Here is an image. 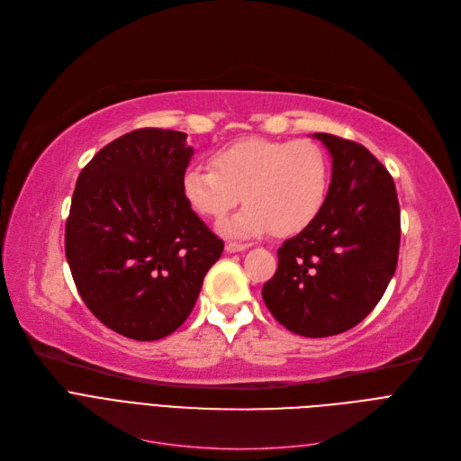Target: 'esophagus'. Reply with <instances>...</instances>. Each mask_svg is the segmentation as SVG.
Masks as SVG:
<instances>
[{"label":"esophagus","instance_id":"34e87169","mask_svg":"<svg viewBox=\"0 0 461 461\" xmlns=\"http://www.w3.org/2000/svg\"><path fill=\"white\" fill-rule=\"evenodd\" d=\"M251 248V243H238V241H229L225 246L227 253H240V251H246Z\"/></svg>","mask_w":461,"mask_h":461}]
</instances>
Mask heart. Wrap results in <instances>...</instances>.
I'll list each match as a JSON object with an SVG mask.
<instances>
[{
	"instance_id": "heart-1",
	"label": "heart",
	"mask_w": 461,
	"mask_h": 461,
	"mask_svg": "<svg viewBox=\"0 0 461 461\" xmlns=\"http://www.w3.org/2000/svg\"><path fill=\"white\" fill-rule=\"evenodd\" d=\"M328 189V156L309 141L241 140L215 152L212 167L189 166L182 175V195L203 218L221 220L243 194L248 206L220 223L232 238L307 229L321 212Z\"/></svg>"
}]
</instances>
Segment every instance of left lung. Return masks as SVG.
Instances as JSON below:
<instances>
[{"instance_id":"8db88e82","label":"left lung","mask_w":461,"mask_h":461,"mask_svg":"<svg viewBox=\"0 0 461 461\" xmlns=\"http://www.w3.org/2000/svg\"><path fill=\"white\" fill-rule=\"evenodd\" d=\"M312 138L331 158L328 199L279 248L262 300L288 331L320 339L357 326L382 300L398 262L400 206L391 175L363 145L331 133Z\"/></svg>"}]
</instances>
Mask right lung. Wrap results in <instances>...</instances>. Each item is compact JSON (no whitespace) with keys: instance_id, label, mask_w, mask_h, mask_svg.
<instances>
[{"instance_id":"obj_1","label":"right lung","mask_w":461,"mask_h":461,"mask_svg":"<svg viewBox=\"0 0 461 461\" xmlns=\"http://www.w3.org/2000/svg\"><path fill=\"white\" fill-rule=\"evenodd\" d=\"M187 133L143 128L105 145L79 173L65 230L76 288L110 330L158 340L194 311L223 241L182 195Z\"/></svg>"}]
</instances>
